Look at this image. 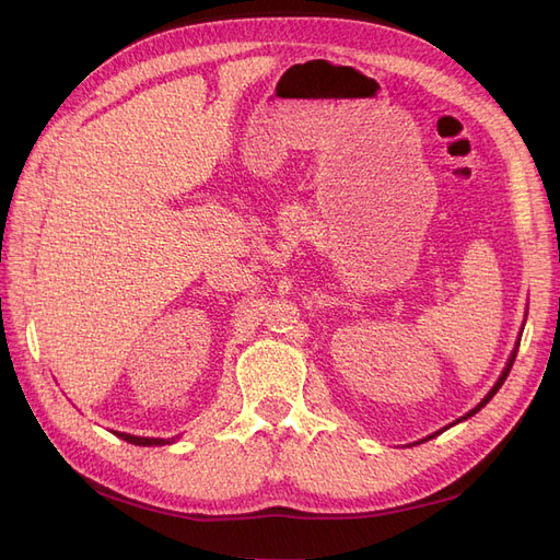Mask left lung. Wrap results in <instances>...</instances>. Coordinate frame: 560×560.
Masks as SVG:
<instances>
[{
  "mask_svg": "<svg viewBox=\"0 0 560 560\" xmlns=\"http://www.w3.org/2000/svg\"><path fill=\"white\" fill-rule=\"evenodd\" d=\"M518 343H521V338H518V341H516V348H514V352H512V358H510V362H506V366H504V371H502V376L498 378V383L493 385V389H490V393H488V395H486V397L481 399V404L477 406V409H471V411H469L467 416H463L460 420H467L469 416H474V413H477V411H481V409H483V406H486V404H488L490 399H493V395H495V393H498V389L502 387V383L506 381V376H510V371H512V364H514V360H516V352H518Z\"/></svg>",
  "mask_w": 560,
  "mask_h": 560,
  "instance_id": "obj_1",
  "label": "left lung"
}]
</instances>
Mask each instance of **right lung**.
Instances as JSON below:
<instances>
[{
  "label": "right lung",
  "instance_id": "1",
  "mask_svg": "<svg viewBox=\"0 0 560 560\" xmlns=\"http://www.w3.org/2000/svg\"><path fill=\"white\" fill-rule=\"evenodd\" d=\"M116 436L126 439L128 444H135V446H163V444H171V439H149V436H132V434H126V432H116Z\"/></svg>",
  "mask_w": 560,
  "mask_h": 560
}]
</instances>
